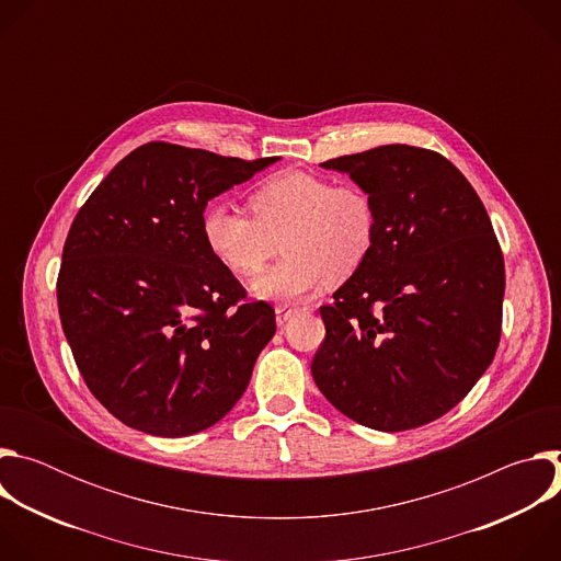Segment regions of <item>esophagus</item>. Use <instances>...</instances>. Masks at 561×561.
Masks as SVG:
<instances>
[{
    "label": "esophagus",
    "instance_id": "34e87169",
    "mask_svg": "<svg viewBox=\"0 0 561 561\" xmlns=\"http://www.w3.org/2000/svg\"><path fill=\"white\" fill-rule=\"evenodd\" d=\"M299 308H290V306H277L275 308V319H277V327H284L288 319L297 312Z\"/></svg>",
    "mask_w": 561,
    "mask_h": 561
}]
</instances>
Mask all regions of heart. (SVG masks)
Here are the masks:
<instances>
[{
	"mask_svg": "<svg viewBox=\"0 0 561 561\" xmlns=\"http://www.w3.org/2000/svg\"><path fill=\"white\" fill-rule=\"evenodd\" d=\"M253 217L213 202L202 213V234L213 257L237 277H253L284 249V260L262 273L251 290L268 301H297L327 279L353 277L377 242V208L357 184L306 171H284L251 193Z\"/></svg>",
	"mask_w": 561,
	"mask_h": 561,
	"instance_id": "obj_1",
	"label": "heart"
}]
</instances>
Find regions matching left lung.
<instances>
[{
	"instance_id": "left-lung-1",
	"label": "left lung",
	"mask_w": 561,
	"mask_h": 561,
	"mask_svg": "<svg viewBox=\"0 0 561 561\" xmlns=\"http://www.w3.org/2000/svg\"><path fill=\"white\" fill-rule=\"evenodd\" d=\"M375 202L368 262L322 306L317 388L353 422L397 433L468 394L502 335L504 255L468 180L435 150L390 144L322 164Z\"/></svg>"
}]
</instances>
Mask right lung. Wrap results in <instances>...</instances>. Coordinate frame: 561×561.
Segmentation results:
<instances>
[{"label":"right lung","mask_w":561,"mask_h":561,"mask_svg":"<svg viewBox=\"0 0 561 561\" xmlns=\"http://www.w3.org/2000/svg\"><path fill=\"white\" fill-rule=\"evenodd\" d=\"M150 141L79 208L61 253L57 306L75 364L130 428L184 437L244 394L275 310L208 251L206 204L275 164Z\"/></svg>","instance_id":"right-lung-1"}]
</instances>
